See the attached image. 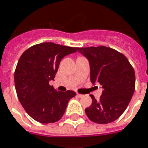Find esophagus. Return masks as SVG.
I'll return each instance as SVG.
<instances>
[{
  "label": "esophagus",
  "instance_id": "1",
  "mask_svg": "<svg viewBox=\"0 0 148 148\" xmlns=\"http://www.w3.org/2000/svg\"><path fill=\"white\" fill-rule=\"evenodd\" d=\"M77 96L79 97V98H82V97L84 96L83 95H81V94H78V93H77Z\"/></svg>",
  "mask_w": 148,
  "mask_h": 148
}]
</instances>
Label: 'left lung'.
<instances>
[{
    "label": "left lung",
    "mask_w": 148,
    "mask_h": 148,
    "mask_svg": "<svg viewBox=\"0 0 148 148\" xmlns=\"http://www.w3.org/2000/svg\"><path fill=\"white\" fill-rule=\"evenodd\" d=\"M88 60L91 82L103 91L99 100L91 95L92 103L85 109L91 121L99 124L115 121L128 106L135 90V73L123 54L109 47L77 48Z\"/></svg>",
    "instance_id": "8db88e82"
}]
</instances>
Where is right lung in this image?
Masks as SVG:
<instances>
[{"label":"right lung","instance_id":"right-lung-1","mask_svg":"<svg viewBox=\"0 0 148 148\" xmlns=\"http://www.w3.org/2000/svg\"><path fill=\"white\" fill-rule=\"evenodd\" d=\"M77 47L53 42L34 45L22 53L14 71V85L19 101L36 121L52 123L61 119L74 91L57 92L49 82L54 80L64 56Z\"/></svg>","mask_w":148,"mask_h":148}]
</instances>
